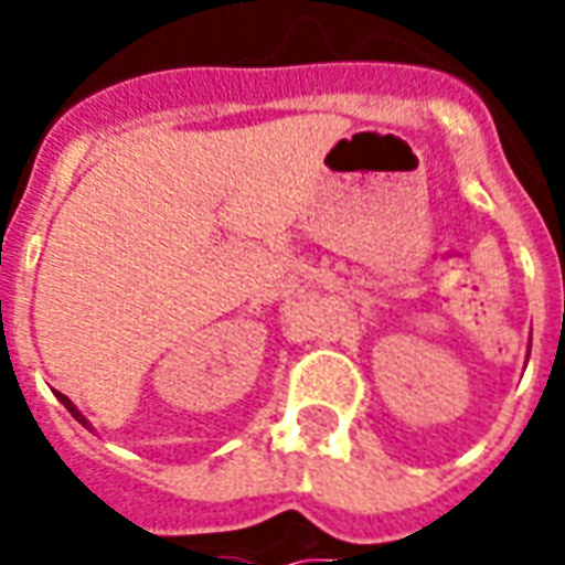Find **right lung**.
<instances>
[{"label": "right lung", "mask_w": 565, "mask_h": 565, "mask_svg": "<svg viewBox=\"0 0 565 565\" xmlns=\"http://www.w3.org/2000/svg\"><path fill=\"white\" fill-rule=\"evenodd\" d=\"M56 396H60V403H63V405H66V408H68V415L75 417V420H78L81 426H87V429H93V426H90V420H87V417L81 415L78 408H75V403H72V399H68V396H63V393H56Z\"/></svg>", "instance_id": "obj_1"}]
</instances>
